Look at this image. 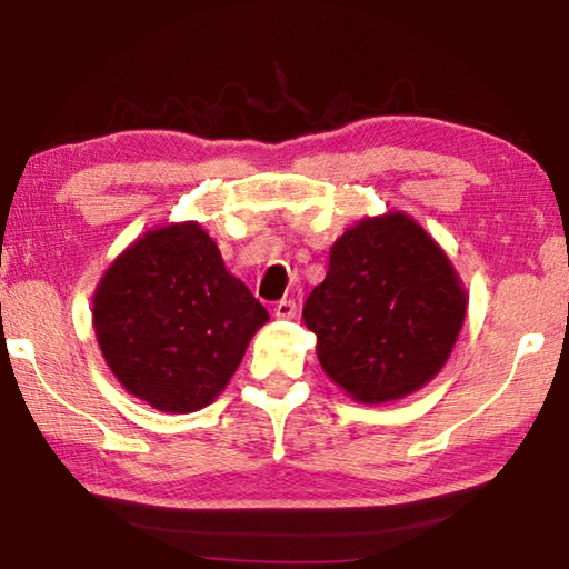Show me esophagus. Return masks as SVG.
<instances>
[{
    "mask_svg": "<svg viewBox=\"0 0 569 569\" xmlns=\"http://www.w3.org/2000/svg\"><path fill=\"white\" fill-rule=\"evenodd\" d=\"M273 316L278 321H291L296 319V303L293 301H281L273 308Z\"/></svg>",
    "mask_w": 569,
    "mask_h": 569,
    "instance_id": "1",
    "label": "esophagus"
}]
</instances>
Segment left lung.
Segmentation results:
<instances>
[{"instance_id": "left-lung-1", "label": "left lung", "mask_w": 569, "mask_h": 569, "mask_svg": "<svg viewBox=\"0 0 569 569\" xmlns=\"http://www.w3.org/2000/svg\"><path fill=\"white\" fill-rule=\"evenodd\" d=\"M469 293L451 258L403 210L366 216L329 250V273L303 323L336 387L359 403H389L445 369Z\"/></svg>"}]
</instances>
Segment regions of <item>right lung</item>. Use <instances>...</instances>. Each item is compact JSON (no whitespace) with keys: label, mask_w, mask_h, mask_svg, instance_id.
<instances>
[{"label":"right lung","mask_w":569,"mask_h":569,"mask_svg":"<svg viewBox=\"0 0 569 569\" xmlns=\"http://www.w3.org/2000/svg\"><path fill=\"white\" fill-rule=\"evenodd\" d=\"M263 323L268 311L198 220L134 238L92 296L104 363L124 391L168 413L213 403Z\"/></svg>","instance_id":"add662e5"}]
</instances>
